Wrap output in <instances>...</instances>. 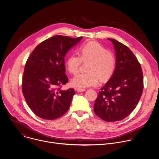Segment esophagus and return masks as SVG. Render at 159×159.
Instances as JSON below:
<instances>
[{
	"instance_id": "esophagus-1",
	"label": "esophagus",
	"mask_w": 159,
	"mask_h": 159,
	"mask_svg": "<svg viewBox=\"0 0 159 159\" xmlns=\"http://www.w3.org/2000/svg\"><path fill=\"white\" fill-rule=\"evenodd\" d=\"M76 90L77 92H84L86 91V89H83V88H76Z\"/></svg>"
}]
</instances>
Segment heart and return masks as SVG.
I'll return each instance as SVG.
<instances>
[{
    "instance_id": "1",
    "label": "heart",
    "mask_w": 159,
    "mask_h": 159,
    "mask_svg": "<svg viewBox=\"0 0 159 159\" xmlns=\"http://www.w3.org/2000/svg\"><path fill=\"white\" fill-rule=\"evenodd\" d=\"M80 55L71 53L65 63L68 71L76 75L83 62H87V72L76 75L71 80V84L80 88L96 86L99 83L101 78L103 80L109 78L113 74L116 58L114 55L107 51L102 46L95 41H91L82 45L79 49Z\"/></svg>"
}]
</instances>
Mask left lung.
Instances as JSON below:
<instances>
[{
  "mask_svg": "<svg viewBox=\"0 0 159 159\" xmlns=\"http://www.w3.org/2000/svg\"><path fill=\"white\" fill-rule=\"evenodd\" d=\"M116 66L114 72L99 92L94 106L95 113L106 121L121 120L136 108L144 88L141 66L132 51L114 39Z\"/></svg>",
  "mask_w": 159,
  "mask_h": 159,
  "instance_id": "left-lung-1",
  "label": "left lung"
}]
</instances>
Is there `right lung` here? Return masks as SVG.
<instances>
[{
    "instance_id": "right-lung-1",
    "label": "right lung",
    "mask_w": 159,
    "mask_h": 159,
    "mask_svg": "<svg viewBox=\"0 0 159 159\" xmlns=\"http://www.w3.org/2000/svg\"><path fill=\"white\" fill-rule=\"evenodd\" d=\"M81 39L54 36L40 43L28 57L22 91L28 106L39 118L55 120L69 109L75 91L73 88L61 89L68 81L64 58Z\"/></svg>"
}]
</instances>
